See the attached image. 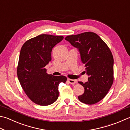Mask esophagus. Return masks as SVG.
Returning <instances> with one entry per match:
<instances>
[{"mask_svg": "<svg viewBox=\"0 0 130 130\" xmlns=\"http://www.w3.org/2000/svg\"><path fill=\"white\" fill-rule=\"evenodd\" d=\"M68 81L69 83L72 84V85H74V84L77 83V80H74V79H68Z\"/></svg>", "mask_w": 130, "mask_h": 130, "instance_id": "1", "label": "esophagus"}]
</instances>
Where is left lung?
Segmentation results:
<instances>
[{
  "instance_id": "8db88e82",
  "label": "left lung",
  "mask_w": 130,
  "mask_h": 130,
  "mask_svg": "<svg viewBox=\"0 0 130 130\" xmlns=\"http://www.w3.org/2000/svg\"><path fill=\"white\" fill-rule=\"evenodd\" d=\"M65 40L78 49L89 77L87 82H78L85 88L83 95L78 96L79 100L88 105L98 103L106 95L113 85L112 53L101 38L93 32L69 35Z\"/></svg>"
}]
</instances>
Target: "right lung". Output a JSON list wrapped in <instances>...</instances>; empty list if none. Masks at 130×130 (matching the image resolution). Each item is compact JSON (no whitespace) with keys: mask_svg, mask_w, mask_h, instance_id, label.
Here are the masks:
<instances>
[{"mask_svg":"<svg viewBox=\"0 0 130 130\" xmlns=\"http://www.w3.org/2000/svg\"><path fill=\"white\" fill-rule=\"evenodd\" d=\"M63 39L62 36L41 34L27 40L21 49L18 79L28 98L38 105L55 103L58 97V85L67 80L63 75L48 74L45 68L51 61L52 48Z\"/></svg>","mask_w":130,"mask_h":130,"instance_id":"right-lung-1","label":"right lung"}]
</instances>
